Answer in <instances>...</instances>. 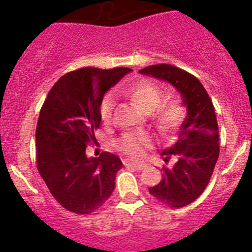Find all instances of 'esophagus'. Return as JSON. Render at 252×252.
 <instances>
[{"label":"esophagus","mask_w":252,"mask_h":252,"mask_svg":"<svg viewBox=\"0 0 252 252\" xmlns=\"http://www.w3.org/2000/svg\"><path fill=\"white\" fill-rule=\"evenodd\" d=\"M124 166H128V167H134L136 170H143L145 167V163L144 162H138V161H133V160H129V158H126L123 161Z\"/></svg>","instance_id":"esophagus-1"}]
</instances>
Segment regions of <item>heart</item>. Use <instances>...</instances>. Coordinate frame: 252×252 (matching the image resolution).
Instances as JSON below:
<instances>
[{
    "mask_svg": "<svg viewBox=\"0 0 252 252\" xmlns=\"http://www.w3.org/2000/svg\"><path fill=\"white\" fill-rule=\"evenodd\" d=\"M128 96L143 109L151 112L156 126L162 133H171L182 122L185 117V108L177 97H167L162 99L163 92L158 85L149 80H140L126 90ZM114 96L108 94L101 103V118L104 122L111 121L113 116ZM153 144V136L146 131H128L119 136L117 140V149L131 158H140Z\"/></svg>",
    "mask_w": 252,
    "mask_h": 252,
    "instance_id": "b5f03b06",
    "label": "heart"
}]
</instances>
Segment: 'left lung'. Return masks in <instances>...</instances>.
Wrapping results in <instances>:
<instances>
[{"instance_id": "obj_1", "label": "left lung", "mask_w": 252, "mask_h": 252, "mask_svg": "<svg viewBox=\"0 0 252 252\" xmlns=\"http://www.w3.org/2000/svg\"><path fill=\"white\" fill-rule=\"evenodd\" d=\"M140 74L167 81L176 87L187 107V116L171 148L161 153L165 162L162 180L149 188L151 196L171 208H181L196 201L208 186L219 156V131L214 106L196 76L168 64L141 69Z\"/></svg>"}]
</instances>
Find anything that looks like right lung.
I'll use <instances>...</instances> for the list:
<instances>
[{
  "mask_svg": "<svg viewBox=\"0 0 252 252\" xmlns=\"http://www.w3.org/2000/svg\"><path fill=\"white\" fill-rule=\"evenodd\" d=\"M129 67H82L67 72L51 87L41 106L35 130L36 168L61 207L76 214L101 208L114 189L121 158L111 153L87 158L101 124L104 94Z\"/></svg>",
  "mask_w": 252,
  "mask_h": 252,
  "instance_id": "add662e5",
  "label": "right lung"
}]
</instances>
